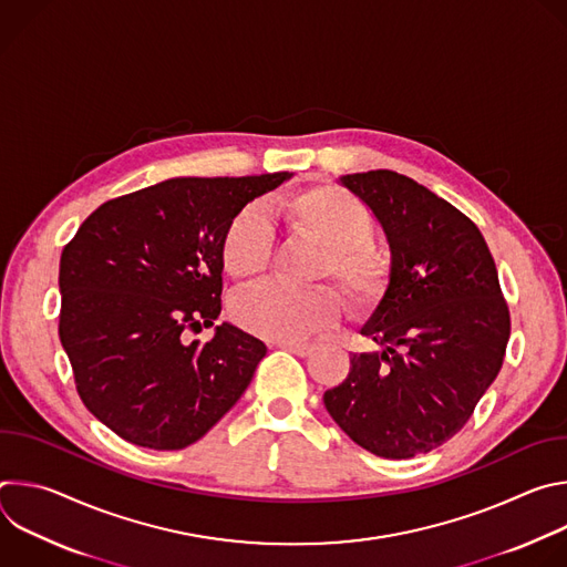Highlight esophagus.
Returning a JSON list of instances; mask_svg holds the SVG:
<instances>
[{
	"instance_id": "obj_1",
	"label": "esophagus",
	"mask_w": 567,
	"mask_h": 567,
	"mask_svg": "<svg viewBox=\"0 0 567 567\" xmlns=\"http://www.w3.org/2000/svg\"><path fill=\"white\" fill-rule=\"evenodd\" d=\"M278 348L293 352L296 357H309L316 348L311 343H278Z\"/></svg>"
}]
</instances>
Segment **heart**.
<instances>
[{"label": "heart", "instance_id": "b5f03b06", "mask_svg": "<svg viewBox=\"0 0 567 567\" xmlns=\"http://www.w3.org/2000/svg\"><path fill=\"white\" fill-rule=\"evenodd\" d=\"M289 235L320 247L313 278H332L357 316L374 313L394 280L390 251L372 237V210L343 186L311 184L274 204ZM271 262V230L265 217L247 206L237 210L219 237V265L237 282L260 278ZM343 302L330 285L287 289L262 285L239 293L230 307L241 330L267 341L296 343L334 326Z\"/></svg>", "mask_w": 567, "mask_h": 567}]
</instances>
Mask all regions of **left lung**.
<instances>
[{"instance_id":"1","label":"left lung","mask_w":567,"mask_h":567,"mask_svg":"<svg viewBox=\"0 0 567 567\" xmlns=\"http://www.w3.org/2000/svg\"><path fill=\"white\" fill-rule=\"evenodd\" d=\"M381 221L394 260L385 302L322 394L332 420L385 460L429 453L471 420L498 377L512 332L498 269L480 228L446 199L392 171L343 177Z\"/></svg>"}]
</instances>
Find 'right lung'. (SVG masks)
<instances>
[{
	"label": "right lung",
	"mask_w": 567,
	"mask_h": 567,
	"mask_svg": "<svg viewBox=\"0 0 567 567\" xmlns=\"http://www.w3.org/2000/svg\"><path fill=\"white\" fill-rule=\"evenodd\" d=\"M289 173L182 177L99 206L60 258V343L87 411L125 442L179 451L241 396L267 346L221 322L219 237Z\"/></svg>",
	"instance_id": "right-lung-1"
}]
</instances>
